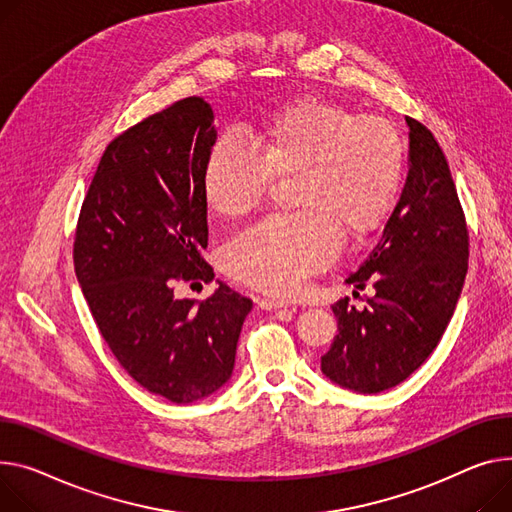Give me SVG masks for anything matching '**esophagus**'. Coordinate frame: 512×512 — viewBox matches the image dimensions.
<instances>
[{
	"mask_svg": "<svg viewBox=\"0 0 512 512\" xmlns=\"http://www.w3.org/2000/svg\"><path fill=\"white\" fill-rule=\"evenodd\" d=\"M259 306L263 311H278V309H288L290 304L284 300H276V298H261Z\"/></svg>",
	"mask_w": 512,
	"mask_h": 512,
	"instance_id": "1",
	"label": "esophagus"
}]
</instances>
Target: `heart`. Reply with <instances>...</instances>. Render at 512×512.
Segmentation results:
<instances>
[{
	"mask_svg": "<svg viewBox=\"0 0 512 512\" xmlns=\"http://www.w3.org/2000/svg\"><path fill=\"white\" fill-rule=\"evenodd\" d=\"M212 144L201 173L208 206L238 216L263 197L271 177L296 170L302 210L263 216L224 245L226 274L257 290L288 296L331 265L352 236L377 228L403 183V144L391 125L360 119L321 98H298L267 111L253 129Z\"/></svg>",
	"mask_w": 512,
	"mask_h": 512,
	"instance_id": "obj_1",
	"label": "heart"
}]
</instances>
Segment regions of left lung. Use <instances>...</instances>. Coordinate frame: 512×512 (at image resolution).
Instances as JSON below:
<instances>
[{
  "label": "left lung",
  "instance_id": "obj_1",
  "mask_svg": "<svg viewBox=\"0 0 512 512\" xmlns=\"http://www.w3.org/2000/svg\"><path fill=\"white\" fill-rule=\"evenodd\" d=\"M410 127V170L381 241L346 284H372L362 311L350 298L331 309L337 335L321 370L335 385L381 393L418 370L445 333L463 290L469 257L465 216L449 162L434 135Z\"/></svg>",
  "mask_w": 512,
  "mask_h": 512
}]
</instances>
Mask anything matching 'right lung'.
Here are the masks:
<instances>
[{
	"instance_id": "1",
	"label": "right lung",
	"mask_w": 512,
	"mask_h": 512,
	"mask_svg": "<svg viewBox=\"0 0 512 512\" xmlns=\"http://www.w3.org/2000/svg\"><path fill=\"white\" fill-rule=\"evenodd\" d=\"M199 96L129 127L107 146L74 243L76 276L107 346L144 389L173 403L216 393L234 368L253 302L226 284L203 302L175 298V282H212L208 203L201 189L216 142Z\"/></svg>"
}]
</instances>
